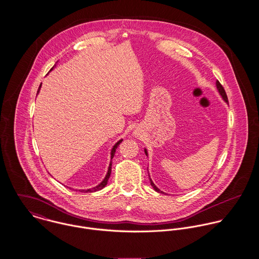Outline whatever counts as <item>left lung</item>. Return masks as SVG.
I'll return each mask as SVG.
<instances>
[{
	"instance_id": "left-lung-1",
	"label": "left lung",
	"mask_w": 259,
	"mask_h": 259,
	"mask_svg": "<svg viewBox=\"0 0 259 259\" xmlns=\"http://www.w3.org/2000/svg\"><path fill=\"white\" fill-rule=\"evenodd\" d=\"M215 84H217V88H218V91H219V93H220V95L222 96V100L226 103V104H228V100H227V96H226V93H225V91H224V89H223V87H222V84H221V82L219 81V80H217V82H215ZM145 152H146V155L148 156V149L147 148H145ZM148 177H149V182H150V185L152 186V188L155 190V191H157V192H160V193H164L163 191H161L158 187H156V185L153 184V182L151 181V179H150V176L148 175Z\"/></svg>"
}]
</instances>
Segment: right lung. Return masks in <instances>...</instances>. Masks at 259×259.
Wrapping results in <instances>:
<instances>
[{"instance_id":"add662e5","label":"right lung","mask_w":259,"mask_h":259,"mask_svg":"<svg viewBox=\"0 0 259 259\" xmlns=\"http://www.w3.org/2000/svg\"><path fill=\"white\" fill-rule=\"evenodd\" d=\"M56 67V65L50 70V72L51 71H53L54 70V68ZM40 87H41V83L39 84V88H38V90H37V94L39 93V90H40ZM122 142V139L121 140H119L117 143H115L114 144V146L112 147L111 150V161H110V165H109V168H108V172H107V175H106V177H105V179L99 184L98 185H96V186H94V187H91V188H88V189H76V190H78V191H80V192H95V191H99V190H101V189H103L106 185H108V181H109V179H110V177H111V159H112V157H113V155H114V153H115V149L117 148V147L119 146V144ZM69 187V186H68ZM70 189H74V188H72V187H69Z\"/></svg>"}]
</instances>
